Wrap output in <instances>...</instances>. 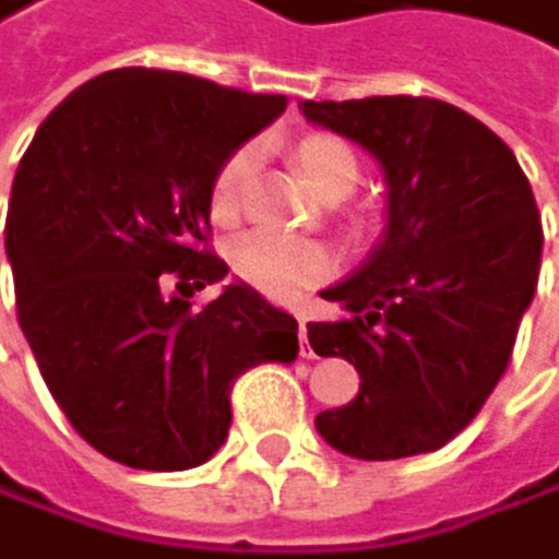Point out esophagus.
Returning a JSON list of instances; mask_svg holds the SVG:
<instances>
[{
	"label": "esophagus",
	"mask_w": 559,
	"mask_h": 559,
	"mask_svg": "<svg viewBox=\"0 0 559 559\" xmlns=\"http://www.w3.org/2000/svg\"><path fill=\"white\" fill-rule=\"evenodd\" d=\"M297 324H300V328H297V335H300V348H304V356H307V321L300 318Z\"/></svg>",
	"instance_id": "obj_1"
}]
</instances>
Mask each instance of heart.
<instances>
[{
  "mask_svg": "<svg viewBox=\"0 0 559 559\" xmlns=\"http://www.w3.org/2000/svg\"><path fill=\"white\" fill-rule=\"evenodd\" d=\"M294 155H297L300 173L311 179L324 197H345V193H353L359 182V158L353 155V147L335 134L304 138ZM252 173H255V147H238V152L217 168L214 189H211V206L217 221L238 217ZM231 262H235V273L248 286H255L265 297H280V300L297 297L307 286H314L335 273V255L328 245L314 238L283 235V231H273V227H255V231L241 235L231 248Z\"/></svg>",
  "mask_w": 559,
  "mask_h": 559,
  "instance_id": "heart-1",
  "label": "heart"
}]
</instances>
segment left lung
Wrapping results in <instances>:
<instances>
[{
  "mask_svg": "<svg viewBox=\"0 0 559 559\" xmlns=\"http://www.w3.org/2000/svg\"><path fill=\"white\" fill-rule=\"evenodd\" d=\"M300 109L386 173L380 245L321 294L348 314L307 324L318 356L359 373L356 401L314 425L356 460L436 453L491 397L533 304L543 255L533 186L491 127L442 99H304Z\"/></svg>",
  "mask_w": 559,
  "mask_h": 559,
  "instance_id": "1",
  "label": "left lung"
}]
</instances>
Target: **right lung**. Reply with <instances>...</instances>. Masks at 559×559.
<instances>
[{"label": "right lung", "mask_w": 559, "mask_h": 559, "mask_svg": "<svg viewBox=\"0 0 559 559\" xmlns=\"http://www.w3.org/2000/svg\"><path fill=\"white\" fill-rule=\"evenodd\" d=\"M286 96L162 68L79 85L29 141L13 179L5 255L16 318L75 432L134 471H189L231 428L235 380L294 362L297 321L211 252L217 168Z\"/></svg>", "instance_id": "right-lung-1"}]
</instances>
